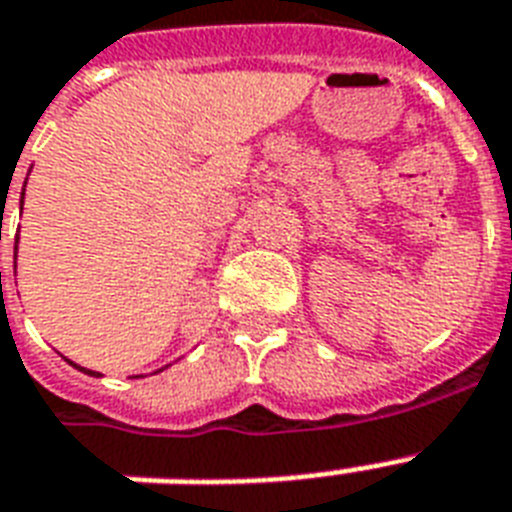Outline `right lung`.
<instances>
[{
	"label": "right lung",
	"mask_w": 512,
	"mask_h": 512,
	"mask_svg": "<svg viewBox=\"0 0 512 512\" xmlns=\"http://www.w3.org/2000/svg\"><path fill=\"white\" fill-rule=\"evenodd\" d=\"M23 191H26V188H23ZM20 209H23V193H20ZM15 257H18V241H15ZM68 364L76 366V369H79V372L90 374V377H103V374H100V372H92V369H84V366L74 364V361H68ZM167 366H170V364H167ZM167 366H162V369H156V372H164V369H167ZM156 372H154V374H156ZM135 377H143V374H135Z\"/></svg>",
	"instance_id": "add662e5"
}]
</instances>
